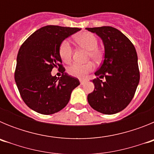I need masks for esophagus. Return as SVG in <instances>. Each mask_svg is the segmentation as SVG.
Returning <instances> with one entry per match:
<instances>
[{"instance_id":"obj_1","label":"esophagus","mask_w":154,"mask_h":154,"mask_svg":"<svg viewBox=\"0 0 154 154\" xmlns=\"http://www.w3.org/2000/svg\"><path fill=\"white\" fill-rule=\"evenodd\" d=\"M85 82H86V80H85V79L80 80V83H81V85H83V84H85Z\"/></svg>"}]
</instances>
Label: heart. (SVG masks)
Listing matches in <instances>:
<instances>
[{
	"instance_id": "obj_1",
	"label": "heart",
	"mask_w": 154,
	"mask_h": 154,
	"mask_svg": "<svg viewBox=\"0 0 154 154\" xmlns=\"http://www.w3.org/2000/svg\"><path fill=\"white\" fill-rule=\"evenodd\" d=\"M75 41L79 45L88 50V58H91L95 62H101L103 52L97 47L99 42L96 35L90 32H83L75 37ZM58 55L65 63L70 62L72 57V47L69 41L64 40L61 42L58 48ZM93 69L94 65L90 62L85 64L73 63L68 67L67 72L75 78L83 79Z\"/></svg>"
}]
</instances>
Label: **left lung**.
Masks as SVG:
<instances>
[{
  "label": "left lung",
  "mask_w": 154,
  "mask_h": 154,
  "mask_svg": "<svg viewBox=\"0 0 154 154\" xmlns=\"http://www.w3.org/2000/svg\"><path fill=\"white\" fill-rule=\"evenodd\" d=\"M102 38L105 48L103 65L92 80L94 91L88 95L90 106L103 114L124 109L133 99L140 82L135 47L120 31L112 27L85 28ZM105 78L104 82L100 79Z\"/></svg>",
  "instance_id": "1"
}]
</instances>
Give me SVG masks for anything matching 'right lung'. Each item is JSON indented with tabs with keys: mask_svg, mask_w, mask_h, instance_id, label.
Masks as SVG:
<instances>
[{
	"mask_svg": "<svg viewBox=\"0 0 154 154\" xmlns=\"http://www.w3.org/2000/svg\"><path fill=\"white\" fill-rule=\"evenodd\" d=\"M79 31L78 28L48 25L35 31L20 48L14 79L23 101L35 112L50 115L62 110L80 84L78 79L65 72L58 55L61 42ZM54 67L61 69L60 78L51 75Z\"/></svg>",
	"mask_w": 154,
	"mask_h": 154,
	"instance_id": "obj_1",
	"label": "right lung"
}]
</instances>
